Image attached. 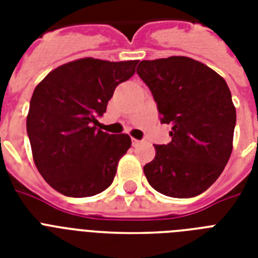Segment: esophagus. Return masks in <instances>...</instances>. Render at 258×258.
Here are the masks:
<instances>
[{"mask_svg": "<svg viewBox=\"0 0 258 258\" xmlns=\"http://www.w3.org/2000/svg\"><path fill=\"white\" fill-rule=\"evenodd\" d=\"M141 145V141H137V139H133V146L134 147H137V146Z\"/></svg>", "mask_w": 258, "mask_h": 258, "instance_id": "34e87169", "label": "esophagus"}]
</instances>
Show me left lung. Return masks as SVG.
<instances>
[{
	"mask_svg": "<svg viewBox=\"0 0 258 258\" xmlns=\"http://www.w3.org/2000/svg\"><path fill=\"white\" fill-rule=\"evenodd\" d=\"M162 124L171 142L157 145L145 175L163 196L191 198L206 191L224 171L233 149L236 108L228 84L202 62L171 56L139 62Z\"/></svg>",
	"mask_w": 258,
	"mask_h": 258,
	"instance_id": "left-lung-1",
	"label": "left lung"
}]
</instances>
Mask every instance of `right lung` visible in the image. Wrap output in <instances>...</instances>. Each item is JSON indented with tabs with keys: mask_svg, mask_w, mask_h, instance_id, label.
Segmentation results:
<instances>
[{
	"mask_svg": "<svg viewBox=\"0 0 258 258\" xmlns=\"http://www.w3.org/2000/svg\"><path fill=\"white\" fill-rule=\"evenodd\" d=\"M137 64L80 58L52 71L34 88L26 133L34 165L54 190L84 198L112 183L131 138L103 133L97 117L115 88L135 74Z\"/></svg>",
	"mask_w": 258,
	"mask_h": 258,
	"instance_id": "1",
	"label": "right lung"
}]
</instances>
